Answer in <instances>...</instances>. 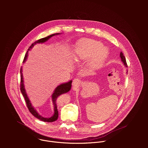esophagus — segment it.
Segmentation results:
<instances>
[{"label": "esophagus", "instance_id": "34e87169", "mask_svg": "<svg viewBox=\"0 0 148 148\" xmlns=\"http://www.w3.org/2000/svg\"><path fill=\"white\" fill-rule=\"evenodd\" d=\"M80 84V80L78 78H75L74 79L73 81V86H75V87H77L78 86H79V84Z\"/></svg>", "mask_w": 148, "mask_h": 148}]
</instances>
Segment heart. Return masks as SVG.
<instances>
[{
	"label": "heart",
	"instance_id": "1",
	"mask_svg": "<svg viewBox=\"0 0 148 148\" xmlns=\"http://www.w3.org/2000/svg\"><path fill=\"white\" fill-rule=\"evenodd\" d=\"M107 55L108 51L101 43L88 38L80 41L73 51V57L77 61L88 60V66L92 70L100 67Z\"/></svg>",
	"mask_w": 148,
	"mask_h": 148
}]
</instances>
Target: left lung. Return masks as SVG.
Returning a JSON list of instances; mask_svg holds the SVG:
<instances>
[{
    "label": "left lung",
    "instance_id": "obj_1",
    "mask_svg": "<svg viewBox=\"0 0 148 148\" xmlns=\"http://www.w3.org/2000/svg\"><path fill=\"white\" fill-rule=\"evenodd\" d=\"M120 57H121V61L123 62L124 65H125L126 67L127 66V63H126V58H125V56H124L123 53L121 52V53H120Z\"/></svg>",
    "mask_w": 148,
    "mask_h": 148
}]
</instances>
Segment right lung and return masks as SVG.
Instances as JSON below:
<instances>
[{"mask_svg":"<svg viewBox=\"0 0 148 148\" xmlns=\"http://www.w3.org/2000/svg\"><path fill=\"white\" fill-rule=\"evenodd\" d=\"M60 33H55V34H51L46 37L45 38H40L37 41H36L33 44H32V45L29 47V48L28 49V51L30 50V49L32 48V47L36 45V43H44V42L46 41L47 40H48L50 37L57 35V34H59ZM28 51L26 52L24 60H23V62L25 61L26 59L27 58V54H28ZM71 83H72V81H70L68 82L64 83V84H62L61 85L58 86L54 90V93L52 95V99H53V102L54 104V115L50 117V118H44L42 116L40 115L37 112L34 110V108L32 107V105L30 102V100L29 99L28 97L27 96L26 91L25 90V87H24V84H23V75H22V68L20 69V91L21 92H22L23 96L25 98V101H26V103L27 107L29 109V111H30V112L34 115L36 118H38V119L42 121H44V122H52L54 121H56L58 117V110H57V103H56V100L57 98H58V97H59L60 95L62 94H64L66 92H67L68 91H69L71 89Z\"/></svg>","mask_w":148,"mask_h":148,"instance_id":"obj_1","label":"right lung"}]
</instances>
